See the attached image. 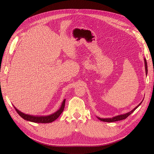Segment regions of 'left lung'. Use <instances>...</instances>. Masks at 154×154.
<instances>
[{"instance_id":"1","label":"left lung","mask_w":154,"mask_h":154,"mask_svg":"<svg viewBox=\"0 0 154 154\" xmlns=\"http://www.w3.org/2000/svg\"><path fill=\"white\" fill-rule=\"evenodd\" d=\"M144 64H145L146 73V74H147V73H148V66H147V62H146V59H144ZM142 102L139 104H138L137 106H136L135 108H134L133 110H132L131 112H128V113H126L125 114H122V115H119V116H115V117H113V118H100L99 117H97V118H98L99 120H100V121L105 122H117V121H119V120H122V119H125L127 117H128V116L131 114H132L134 110H135L138 106L140 105V104L142 103Z\"/></svg>"}]
</instances>
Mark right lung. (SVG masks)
<instances>
[{
  "instance_id": "right-lung-1",
  "label": "right lung",
  "mask_w": 154,
  "mask_h": 154,
  "mask_svg": "<svg viewBox=\"0 0 154 154\" xmlns=\"http://www.w3.org/2000/svg\"><path fill=\"white\" fill-rule=\"evenodd\" d=\"M65 105V99L63 100L61 108H60L57 112H55V113L52 114L51 115L46 116H35L25 114L23 113V112H20V110H18L15 106L14 108L15 109H16V112H17V114L20 115L22 118L25 119V120L35 122V123H51L52 122H54L56 119H57L59 118V116L61 114L63 110H64Z\"/></svg>"
}]
</instances>
